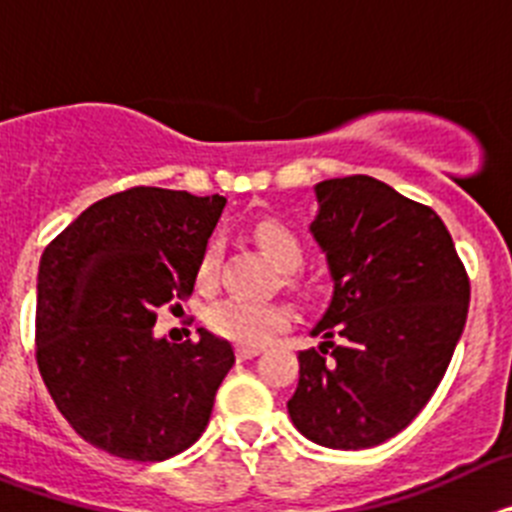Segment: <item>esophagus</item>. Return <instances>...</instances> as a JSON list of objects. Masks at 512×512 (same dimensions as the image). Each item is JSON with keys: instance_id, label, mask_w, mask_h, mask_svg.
<instances>
[{"instance_id": "obj_1", "label": "esophagus", "mask_w": 512, "mask_h": 512, "mask_svg": "<svg viewBox=\"0 0 512 512\" xmlns=\"http://www.w3.org/2000/svg\"><path fill=\"white\" fill-rule=\"evenodd\" d=\"M259 354H261V348H256V346H238V348H235V356H238L241 361L253 359V356H259Z\"/></svg>"}]
</instances>
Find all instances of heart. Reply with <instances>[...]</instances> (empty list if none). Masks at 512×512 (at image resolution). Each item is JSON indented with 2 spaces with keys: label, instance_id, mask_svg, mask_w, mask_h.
Masks as SVG:
<instances>
[{
  "label": "heart",
  "instance_id": "b5f03b06",
  "mask_svg": "<svg viewBox=\"0 0 512 512\" xmlns=\"http://www.w3.org/2000/svg\"><path fill=\"white\" fill-rule=\"evenodd\" d=\"M256 243L264 251L266 259L282 271H295L302 261V246L292 230L279 223L256 225ZM217 266V246L210 243L202 253L200 266H197V279L200 284H210L215 279ZM207 325L212 333L220 338H228L241 346H264L274 330L287 325V310L271 302H243V300H223L210 307L207 312Z\"/></svg>",
  "mask_w": 512,
  "mask_h": 512
}]
</instances>
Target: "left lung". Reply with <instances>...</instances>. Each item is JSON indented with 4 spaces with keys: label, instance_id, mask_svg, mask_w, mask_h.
<instances>
[{
    "label": "left lung",
    "instance_id": "1",
    "mask_svg": "<svg viewBox=\"0 0 512 512\" xmlns=\"http://www.w3.org/2000/svg\"><path fill=\"white\" fill-rule=\"evenodd\" d=\"M310 235L333 295L300 351L287 410L328 449H369L400 433L446 374L469 312V279L431 207L374 176L315 184ZM336 337V342H330Z\"/></svg>",
    "mask_w": 512,
    "mask_h": 512
}]
</instances>
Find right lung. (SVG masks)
I'll list each match as a JSON object with an SVG mask.
<instances>
[{"label": "right lung", "mask_w": 512, "mask_h": 512, "mask_svg": "<svg viewBox=\"0 0 512 512\" xmlns=\"http://www.w3.org/2000/svg\"><path fill=\"white\" fill-rule=\"evenodd\" d=\"M225 197L133 187L94 202L43 251L35 359L84 441L120 459L164 461L207 428L235 354L153 333L156 310L192 295Z\"/></svg>", "instance_id": "1"}]
</instances>
